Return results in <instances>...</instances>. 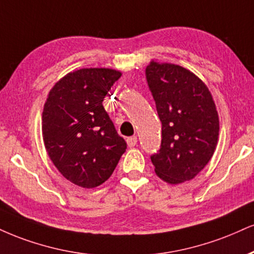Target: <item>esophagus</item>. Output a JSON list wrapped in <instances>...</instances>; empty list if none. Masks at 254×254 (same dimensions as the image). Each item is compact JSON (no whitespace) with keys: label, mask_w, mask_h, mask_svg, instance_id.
<instances>
[{"label":"esophagus","mask_w":254,"mask_h":254,"mask_svg":"<svg viewBox=\"0 0 254 254\" xmlns=\"http://www.w3.org/2000/svg\"><path fill=\"white\" fill-rule=\"evenodd\" d=\"M127 145L130 146H135L137 144V137L136 136H131V137H127Z\"/></svg>","instance_id":"esophagus-1"}]
</instances>
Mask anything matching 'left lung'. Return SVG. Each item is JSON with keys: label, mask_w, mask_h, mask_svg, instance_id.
I'll return each instance as SVG.
<instances>
[{"label": "left lung", "mask_w": 254, "mask_h": 254, "mask_svg": "<svg viewBox=\"0 0 254 254\" xmlns=\"http://www.w3.org/2000/svg\"><path fill=\"white\" fill-rule=\"evenodd\" d=\"M149 90L162 123L160 150L150 158L163 181L194 179L214 154L219 117L208 87L194 73L151 61L145 68Z\"/></svg>", "instance_id": "8db88e82"}]
</instances>
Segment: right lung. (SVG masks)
Segmentation results:
<instances>
[{
	"label": "right lung",
	"mask_w": 254,
	"mask_h": 254,
	"mask_svg": "<svg viewBox=\"0 0 254 254\" xmlns=\"http://www.w3.org/2000/svg\"><path fill=\"white\" fill-rule=\"evenodd\" d=\"M122 73L81 68L54 85L42 112V137L54 166L68 181L94 188L109 179L127 149L103 106Z\"/></svg>",
	"instance_id": "right-lung-1"
}]
</instances>
